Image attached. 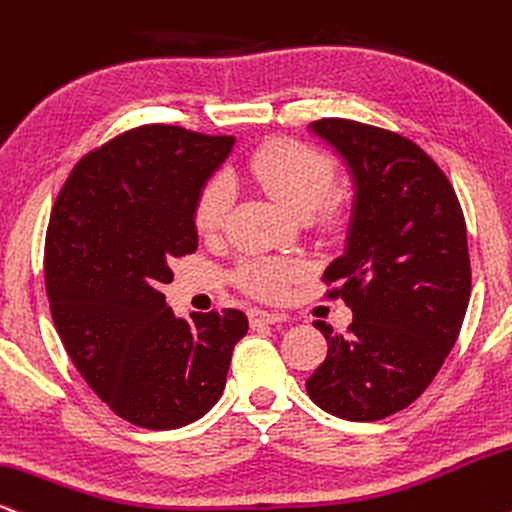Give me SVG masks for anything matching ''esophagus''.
<instances>
[{
    "label": "esophagus",
    "instance_id": "1",
    "mask_svg": "<svg viewBox=\"0 0 512 512\" xmlns=\"http://www.w3.org/2000/svg\"><path fill=\"white\" fill-rule=\"evenodd\" d=\"M282 321H287L285 314H273V311H263V309H251L249 311V323L254 328L273 326V323H282Z\"/></svg>",
    "mask_w": 512,
    "mask_h": 512
}]
</instances>
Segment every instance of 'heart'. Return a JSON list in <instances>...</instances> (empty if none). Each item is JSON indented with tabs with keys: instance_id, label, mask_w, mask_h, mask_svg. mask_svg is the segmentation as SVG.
Wrapping results in <instances>:
<instances>
[{
	"instance_id": "obj_1",
	"label": "heart",
	"mask_w": 512,
	"mask_h": 512,
	"mask_svg": "<svg viewBox=\"0 0 512 512\" xmlns=\"http://www.w3.org/2000/svg\"><path fill=\"white\" fill-rule=\"evenodd\" d=\"M244 167L261 189L278 198L292 213H316L318 220H330L338 210V198L328 194L335 184V162L314 146L292 138H273L258 146ZM232 203L234 189L225 174H215L201 186L194 206V225L203 239H215L225 230ZM302 273L304 266L294 258L246 256L234 268V282L251 297L275 302L285 297Z\"/></svg>"
}]
</instances>
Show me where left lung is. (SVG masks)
Masks as SVG:
<instances>
[{
    "instance_id": "left-lung-1",
    "label": "left lung",
    "mask_w": 512,
    "mask_h": 512,
    "mask_svg": "<svg viewBox=\"0 0 512 512\" xmlns=\"http://www.w3.org/2000/svg\"><path fill=\"white\" fill-rule=\"evenodd\" d=\"M314 131L357 182L347 251L323 273V297L352 309L347 335L323 321L328 354L306 381L321 410L378 422L410 407L458 340L472 292L467 227L453 184L395 131L326 117Z\"/></svg>"
}]
</instances>
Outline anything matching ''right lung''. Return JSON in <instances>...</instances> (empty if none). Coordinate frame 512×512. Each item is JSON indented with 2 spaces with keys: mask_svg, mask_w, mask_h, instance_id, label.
<instances>
[{
  "mask_svg": "<svg viewBox=\"0 0 512 512\" xmlns=\"http://www.w3.org/2000/svg\"><path fill=\"white\" fill-rule=\"evenodd\" d=\"M232 136L143 124L90 150L54 201L45 287L64 350L98 398L141 429H179L225 390L249 330L239 309L174 318L162 285L194 254L201 186Z\"/></svg>",
  "mask_w": 512,
  "mask_h": 512,
  "instance_id": "right-lung-1",
  "label": "right lung"
}]
</instances>
